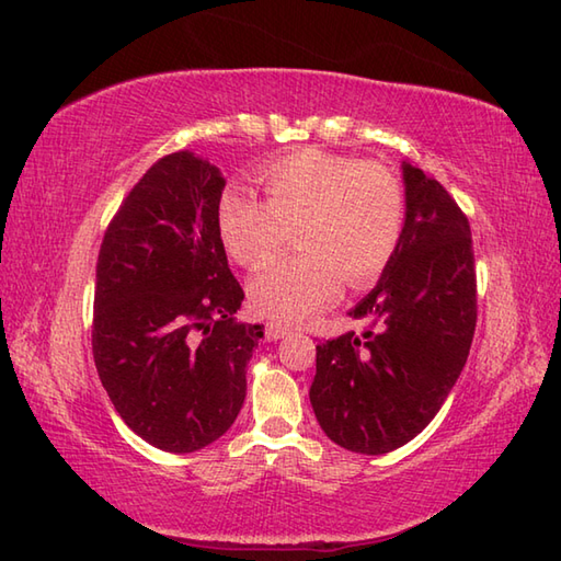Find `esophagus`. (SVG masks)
I'll return each instance as SVG.
<instances>
[{
	"mask_svg": "<svg viewBox=\"0 0 561 561\" xmlns=\"http://www.w3.org/2000/svg\"><path fill=\"white\" fill-rule=\"evenodd\" d=\"M289 330H291L289 325H284V323H277V320H272V323L265 325V337H267L270 342H277V340H282V337H287Z\"/></svg>",
	"mask_w": 561,
	"mask_h": 561,
	"instance_id": "esophagus-1",
	"label": "esophagus"
}]
</instances>
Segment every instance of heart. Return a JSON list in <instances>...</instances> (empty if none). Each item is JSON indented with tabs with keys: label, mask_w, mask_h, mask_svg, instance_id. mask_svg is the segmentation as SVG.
Returning a JSON list of instances; mask_svg holds the SVG:
<instances>
[{
	"label": "heart",
	"mask_w": 561,
	"mask_h": 561,
	"mask_svg": "<svg viewBox=\"0 0 561 561\" xmlns=\"http://www.w3.org/2000/svg\"><path fill=\"white\" fill-rule=\"evenodd\" d=\"M257 181L265 202L238 190L219 199L226 253L257 270L289 245L291 231L301 248L250 282L257 313L301 323L337 299L342 279L354 289L366 287L396 257L408 197L388 165L308 147L270 161Z\"/></svg>",
	"instance_id": "1"
}]
</instances>
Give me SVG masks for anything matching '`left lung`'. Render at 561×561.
Listing matches in <instances>:
<instances>
[{
	"instance_id": "left-lung-1",
	"label": "left lung",
	"mask_w": 561,
	"mask_h": 561,
	"mask_svg": "<svg viewBox=\"0 0 561 561\" xmlns=\"http://www.w3.org/2000/svg\"><path fill=\"white\" fill-rule=\"evenodd\" d=\"M408 219L396 257L350 316L368 320L316 347L311 404L337 446L383 456L434 420L468 362L478 277L468 217L448 190L402 163Z\"/></svg>"
}]
</instances>
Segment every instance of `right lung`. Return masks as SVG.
<instances>
[{"mask_svg":"<svg viewBox=\"0 0 561 561\" xmlns=\"http://www.w3.org/2000/svg\"><path fill=\"white\" fill-rule=\"evenodd\" d=\"M226 181L193 151L159 159L105 229L93 362L113 408L147 444L193 453L229 432L262 325L236 323L243 289L217 226Z\"/></svg>","mask_w":561,"mask_h":561,"instance_id":"1","label":"right lung"}]
</instances>
